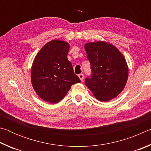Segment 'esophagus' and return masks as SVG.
<instances>
[{
    "mask_svg": "<svg viewBox=\"0 0 151 151\" xmlns=\"http://www.w3.org/2000/svg\"><path fill=\"white\" fill-rule=\"evenodd\" d=\"M78 77H79V78H80V80L81 81H83V78H84V75H83V74H79Z\"/></svg>",
    "mask_w": 151,
    "mask_h": 151,
    "instance_id": "obj_1",
    "label": "esophagus"
}]
</instances>
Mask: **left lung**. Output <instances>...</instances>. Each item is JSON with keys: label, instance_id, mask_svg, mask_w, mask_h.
Instances as JSON below:
<instances>
[{"label": "left lung", "instance_id": "obj_1", "mask_svg": "<svg viewBox=\"0 0 151 151\" xmlns=\"http://www.w3.org/2000/svg\"><path fill=\"white\" fill-rule=\"evenodd\" d=\"M91 63L92 75L85 85L99 101L106 102L115 98L126 85L129 68L122 53L110 43L88 42L85 45Z\"/></svg>", "mask_w": 151, "mask_h": 151}]
</instances>
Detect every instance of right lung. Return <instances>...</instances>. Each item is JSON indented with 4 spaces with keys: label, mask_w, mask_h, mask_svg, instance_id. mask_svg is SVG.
Here are the masks:
<instances>
[{
    "label": "right lung",
    "mask_w": 151,
    "mask_h": 151,
    "mask_svg": "<svg viewBox=\"0 0 151 151\" xmlns=\"http://www.w3.org/2000/svg\"><path fill=\"white\" fill-rule=\"evenodd\" d=\"M68 42L52 40L38 52L31 68L33 88L43 101L57 103L62 100L71 86L81 83L67 58Z\"/></svg>",
    "instance_id": "1"
}]
</instances>
